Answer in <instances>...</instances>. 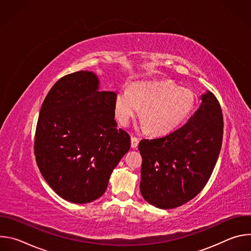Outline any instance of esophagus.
Here are the masks:
<instances>
[{
  "instance_id": "esophagus-1",
  "label": "esophagus",
  "mask_w": 251,
  "mask_h": 251,
  "mask_svg": "<svg viewBox=\"0 0 251 251\" xmlns=\"http://www.w3.org/2000/svg\"><path fill=\"white\" fill-rule=\"evenodd\" d=\"M138 144H139V139L136 138V137H131V147L133 149H136L138 147Z\"/></svg>"
}]
</instances>
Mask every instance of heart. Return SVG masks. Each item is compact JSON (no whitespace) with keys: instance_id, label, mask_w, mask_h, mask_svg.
Instances as JSON below:
<instances>
[{"instance_id":"1","label":"heart","mask_w":251,"mask_h":251,"mask_svg":"<svg viewBox=\"0 0 251 251\" xmlns=\"http://www.w3.org/2000/svg\"><path fill=\"white\" fill-rule=\"evenodd\" d=\"M191 90L169 80L135 82L129 89L118 91L114 109L117 119L126 125L141 108L140 120L156 136L167 135L181 126L194 109Z\"/></svg>"}]
</instances>
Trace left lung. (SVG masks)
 I'll return each instance as SVG.
<instances>
[{
    "label": "left lung",
    "instance_id": "obj_1",
    "mask_svg": "<svg viewBox=\"0 0 251 251\" xmlns=\"http://www.w3.org/2000/svg\"><path fill=\"white\" fill-rule=\"evenodd\" d=\"M201 99L199 109L183 127L165 137L139 143L140 191L156 207L174 208L194 199L217 164L223 143V112L210 91Z\"/></svg>",
    "mask_w": 251,
    "mask_h": 251
}]
</instances>
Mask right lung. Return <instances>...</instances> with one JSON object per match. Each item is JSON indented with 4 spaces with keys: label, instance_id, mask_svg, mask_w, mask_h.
<instances>
[{
    "label": "right lung",
    "instance_id": "add662e5",
    "mask_svg": "<svg viewBox=\"0 0 251 251\" xmlns=\"http://www.w3.org/2000/svg\"><path fill=\"white\" fill-rule=\"evenodd\" d=\"M98 76L80 70L61 77L41 108L34 139L38 167L62 199L87 203L100 198L130 149L117 129L113 91H99Z\"/></svg>",
    "mask_w": 251,
    "mask_h": 251
}]
</instances>
